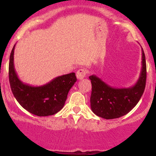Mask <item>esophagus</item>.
I'll return each mask as SVG.
<instances>
[{
  "label": "esophagus",
  "mask_w": 156,
  "mask_h": 156,
  "mask_svg": "<svg viewBox=\"0 0 156 156\" xmlns=\"http://www.w3.org/2000/svg\"><path fill=\"white\" fill-rule=\"evenodd\" d=\"M87 71L84 69H79L76 73V77L78 80H82L85 78Z\"/></svg>",
  "instance_id": "obj_1"
}]
</instances>
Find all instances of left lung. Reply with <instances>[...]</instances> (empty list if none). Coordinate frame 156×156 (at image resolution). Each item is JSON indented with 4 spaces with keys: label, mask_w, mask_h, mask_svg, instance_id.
<instances>
[{
    "label": "left lung",
    "mask_w": 156,
    "mask_h": 156,
    "mask_svg": "<svg viewBox=\"0 0 156 156\" xmlns=\"http://www.w3.org/2000/svg\"><path fill=\"white\" fill-rule=\"evenodd\" d=\"M141 69L139 79L133 87L114 88L95 75L89 76L92 83L91 109L98 117L116 119L128 114L136 105L145 89L147 69L145 55L141 48Z\"/></svg>",
    "instance_id": "8db88e82"
}]
</instances>
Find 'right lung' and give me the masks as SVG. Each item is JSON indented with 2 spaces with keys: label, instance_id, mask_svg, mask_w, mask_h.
<instances>
[{
  "label": "right lung",
  "instance_id": "right-lung-1",
  "mask_svg": "<svg viewBox=\"0 0 156 156\" xmlns=\"http://www.w3.org/2000/svg\"><path fill=\"white\" fill-rule=\"evenodd\" d=\"M12 48L9 65V78L11 89L17 102L28 112L39 116L53 115L63 108L69 89L76 83L75 73L58 76L48 83L39 87L28 85L20 80L14 64Z\"/></svg>",
  "mask_w": 156,
  "mask_h": 156
}]
</instances>
